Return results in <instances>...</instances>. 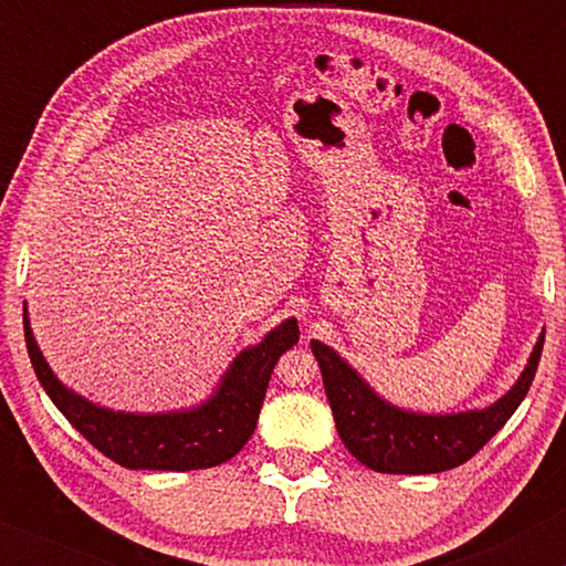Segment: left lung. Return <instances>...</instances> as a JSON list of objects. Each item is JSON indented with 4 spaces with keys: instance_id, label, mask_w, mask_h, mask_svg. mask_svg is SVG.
<instances>
[{
    "instance_id": "1",
    "label": "left lung",
    "mask_w": 566,
    "mask_h": 566,
    "mask_svg": "<svg viewBox=\"0 0 566 566\" xmlns=\"http://www.w3.org/2000/svg\"><path fill=\"white\" fill-rule=\"evenodd\" d=\"M543 340L545 333L537 337L522 378L503 399L486 409L458 415H415L388 405L333 348L311 340V350L319 361L324 394L348 452L373 471L412 476L458 469L509 423L535 380Z\"/></svg>"
}]
</instances>
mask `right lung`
Returning a JSON list of instances; mask_svg holds the SVG:
<instances>
[{
  "label": "right lung",
  "mask_w": 566,
  "mask_h": 566,
  "mask_svg": "<svg viewBox=\"0 0 566 566\" xmlns=\"http://www.w3.org/2000/svg\"><path fill=\"white\" fill-rule=\"evenodd\" d=\"M23 333L31 365L53 405L97 452L135 471L210 469L233 458L255 431L279 356L301 340L297 322H282L263 343L233 359L216 396L201 407L167 415H129L103 409L69 391L44 361L25 314Z\"/></svg>",
  "instance_id": "1"
}]
</instances>
